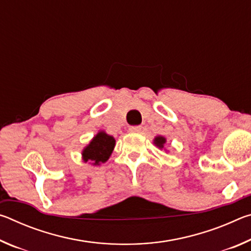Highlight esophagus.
I'll list each match as a JSON object with an SVG mask.
<instances>
[{
    "label": "esophagus",
    "instance_id": "obj_1",
    "mask_svg": "<svg viewBox=\"0 0 251 251\" xmlns=\"http://www.w3.org/2000/svg\"><path fill=\"white\" fill-rule=\"evenodd\" d=\"M141 126H130L128 130L130 131V133H139L141 131Z\"/></svg>",
    "mask_w": 251,
    "mask_h": 251
}]
</instances>
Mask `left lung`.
<instances>
[{"mask_svg":"<svg viewBox=\"0 0 251 251\" xmlns=\"http://www.w3.org/2000/svg\"><path fill=\"white\" fill-rule=\"evenodd\" d=\"M165 143H166V138L163 137V136H157V137H155V139H154L155 145L157 147L161 148V150H163V148H164Z\"/></svg>","mask_w":251,"mask_h":251,"instance_id":"left-lung-1","label":"left lung"}]
</instances>
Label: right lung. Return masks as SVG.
<instances>
[{"instance_id":"1","label":"right lung","mask_w":251,"mask_h":251,"mask_svg":"<svg viewBox=\"0 0 251 251\" xmlns=\"http://www.w3.org/2000/svg\"><path fill=\"white\" fill-rule=\"evenodd\" d=\"M114 147H115V138L106 134L104 130H100L83 150L82 158L85 163L90 161L95 166H99L108 160Z\"/></svg>"}]
</instances>
